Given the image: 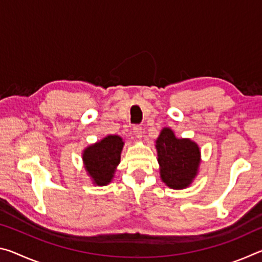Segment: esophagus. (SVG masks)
<instances>
[{"instance_id": "obj_1", "label": "esophagus", "mask_w": 262, "mask_h": 262, "mask_svg": "<svg viewBox=\"0 0 262 262\" xmlns=\"http://www.w3.org/2000/svg\"><path fill=\"white\" fill-rule=\"evenodd\" d=\"M133 134H134L136 139H141V137H142V127L141 126L133 127Z\"/></svg>"}]
</instances>
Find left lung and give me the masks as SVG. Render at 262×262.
I'll return each mask as SVG.
<instances>
[{"instance_id":"left-lung-1","label":"left lung","mask_w":262,"mask_h":262,"mask_svg":"<svg viewBox=\"0 0 262 262\" xmlns=\"http://www.w3.org/2000/svg\"><path fill=\"white\" fill-rule=\"evenodd\" d=\"M159 172L163 183L173 189H184L199 172L201 152L189 139H178L171 128H163L156 140Z\"/></svg>"}]
</instances>
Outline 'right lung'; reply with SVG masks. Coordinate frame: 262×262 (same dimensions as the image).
<instances>
[{
    "label": "right lung",
    "mask_w": 262,
    "mask_h": 262,
    "mask_svg": "<svg viewBox=\"0 0 262 262\" xmlns=\"http://www.w3.org/2000/svg\"><path fill=\"white\" fill-rule=\"evenodd\" d=\"M123 144L120 136L108 135L84 149L82 158L88 174L95 185L106 186L112 181L120 163Z\"/></svg>",
    "instance_id": "1"
}]
</instances>
